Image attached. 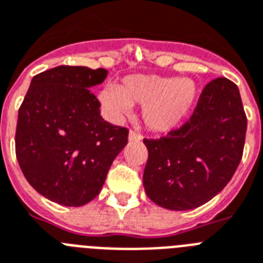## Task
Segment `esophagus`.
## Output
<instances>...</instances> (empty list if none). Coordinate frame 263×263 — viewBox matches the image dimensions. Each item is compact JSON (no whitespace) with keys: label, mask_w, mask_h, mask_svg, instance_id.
I'll list each match as a JSON object with an SVG mask.
<instances>
[{"label":"esophagus","mask_w":263,"mask_h":263,"mask_svg":"<svg viewBox=\"0 0 263 263\" xmlns=\"http://www.w3.org/2000/svg\"><path fill=\"white\" fill-rule=\"evenodd\" d=\"M128 138H129V140H131V142H140L143 136L140 135L138 131H131L129 132V136H128Z\"/></svg>","instance_id":"1"}]
</instances>
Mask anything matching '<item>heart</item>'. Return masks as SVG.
I'll list each match as a JSON object with an SVG mask.
<instances>
[{"label":"heart","instance_id":"1","mask_svg":"<svg viewBox=\"0 0 263 263\" xmlns=\"http://www.w3.org/2000/svg\"><path fill=\"white\" fill-rule=\"evenodd\" d=\"M102 104L113 115L143 106L147 127L158 132L170 131L187 116L197 100V86L189 78L159 76H129L119 87H108L100 95Z\"/></svg>","mask_w":263,"mask_h":263}]
</instances>
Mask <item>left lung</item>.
<instances>
[{
	"label": "left lung",
	"mask_w": 263,
	"mask_h": 263,
	"mask_svg": "<svg viewBox=\"0 0 263 263\" xmlns=\"http://www.w3.org/2000/svg\"><path fill=\"white\" fill-rule=\"evenodd\" d=\"M247 117L235 83L215 78L202 89L189 120L159 139H143L148 150L143 185L157 205L174 211L208 202L236 172Z\"/></svg>",
	"instance_id": "obj_1"
}]
</instances>
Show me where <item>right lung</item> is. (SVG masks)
Instances as JSON below:
<instances>
[{
	"instance_id": "add662e5",
	"label": "right lung",
	"mask_w": 263,
	"mask_h": 263,
	"mask_svg": "<svg viewBox=\"0 0 263 263\" xmlns=\"http://www.w3.org/2000/svg\"><path fill=\"white\" fill-rule=\"evenodd\" d=\"M105 69L58 66L36 74L18 109L16 157L33 189L51 201L81 206L100 193L128 128L104 120L90 87Z\"/></svg>"
}]
</instances>
